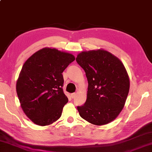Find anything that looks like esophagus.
<instances>
[{
    "label": "esophagus",
    "mask_w": 152,
    "mask_h": 152,
    "mask_svg": "<svg viewBox=\"0 0 152 152\" xmlns=\"http://www.w3.org/2000/svg\"><path fill=\"white\" fill-rule=\"evenodd\" d=\"M75 96H76V94H71V98L72 99H74L75 97Z\"/></svg>",
    "instance_id": "1"
}]
</instances>
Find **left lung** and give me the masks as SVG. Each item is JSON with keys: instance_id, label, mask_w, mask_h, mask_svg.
Here are the masks:
<instances>
[{"instance_id": "8db88e82", "label": "left lung", "mask_w": 152, "mask_h": 152, "mask_svg": "<svg viewBox=\"0 0 152 152\" xmlns=\"http://www.w3.org/2000/svg\"><path fill=\"white\" fill-rule=\"evenodd\" d=\"M76 61L88 81L86 102L77 107L79 115L96 126L113 121L123 110L129 91V75L123 63L102 49L82 51Z\"/></svg>"}]
</instances>
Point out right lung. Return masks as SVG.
I'll use <instances>...</instances> for the list:
<instances>
[{
	"mask_svg": "<svg viewBox=\"0 0 152 152\" xmlns=\"http://www.w3.org/2000/svg\"><path fill=\"white\" fill-rule=\"evenodd\" d=\"M75 59L71 53L45 47L24 63L16 89L21 108L34 124L49 126L61 118L68 102L62 73Z\"/></svg>",
	"mask_w": 152,
	"mask_h": 152,
	"instance_id": "1",
	"label": "right lung"
}]
</instances>
